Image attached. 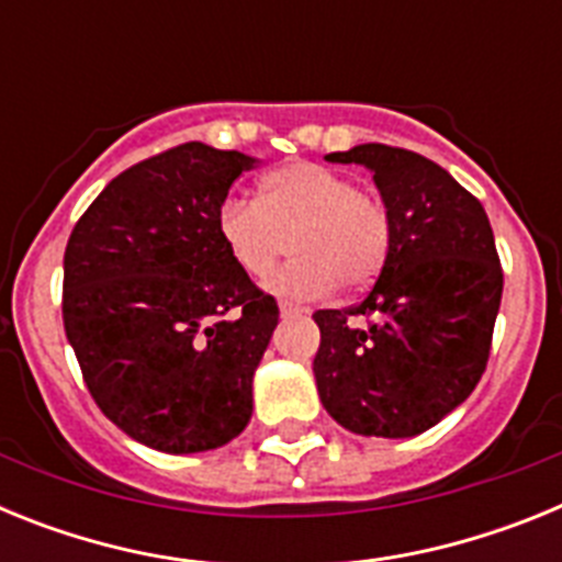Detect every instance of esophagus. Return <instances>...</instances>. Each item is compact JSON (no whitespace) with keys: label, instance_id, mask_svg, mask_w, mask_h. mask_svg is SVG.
Instances as JSON below:
<instances>
[{"label":"esophagus","instance_id":"34e87169","mask_svg":"<svg viewBox=\"0 0 562 562\" xmlns=\"http://www.w3.org/2000/svg\"><path fill=\"white\" fill-rule=\"evenodd\" d=\"M278 312H281V317H284V321H290V317H301L306 310H301V306H292V304H281L278 306Z\"/></svg>","mask_w":562,"mask_h":562}]
</instances>
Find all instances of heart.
Wrapping results in <instances>:
<instances>
[{
  "instance_id": "heart-1",
  "label": "heart",
  "mask_w": 562,
  "mask_h": 562,
  "mask_svg": "<svg viewBox=\"0 0 562 562\" xmlns=\"http://www.w3.org/2000/svg\"><path fill=\"white\" fill-rule=\"evenodd\" d=\"M216 231L233 265L250 278L276 267L290 238L295 261L272 272L265 290L286 301H321L337 284L374 281L391 245L389 211L349 173L317 162H286L258 182L256 202L227 196Z\"/></svg>"
}]
</instances>
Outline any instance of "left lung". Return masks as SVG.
<instances>
[{
    "label": "left lung",
    "mask_w": 562,
    "mask_h": 562,
    "mask_svg": "<svg viewBox=\"0 0 562 562\" xmlns=\"http://www.w3.org/2000/svg\"><path fill=\"white\" fill-rule=\"evenodd\" d=\"M326 160L374 173L391 245L360 304L312 315L317 394L351 434L419 436L453 414L486 369L504 292L493 227L473 193L422 154L362 143Z\"/></svg>",
    "instance_id": "8db88e82"
}]
</instances>
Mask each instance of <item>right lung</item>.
I'll return each instance as SVG.
<instances>
[{
  "label": "right lung",
  "instance_id": "right-lung-1",
  "mask_svg": "<svg viewBox=\"0 0 562 562\" xmlns=\"http://www.w3.org/2000/svg\"><path fill=\"white\" fill-rule=\"evenodd\" d=\"M261 160L186 143L117 173L64 252V329L98 408L160 453L216 450L252 416L278 306L216 231Z\"/></svg>",
  "mask_w": 562,
  "mask_h": 562
}]
</instances>
